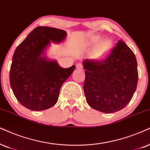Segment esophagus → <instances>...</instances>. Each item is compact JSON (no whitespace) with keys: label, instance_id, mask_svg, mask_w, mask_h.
Segmentation results:
<instances>
[{"label":"esophagus","instance_id":"obj_1","mask_svg":"<svg viewBox=\"0 0 150 150\" xmlns=\"http://www.w3.org/2000/svg\"><path fill=\"white\" fill-rule=\"evenodd\" d=\"M76 68H77V69H78V70H81V69H83V66L81 65V64H77Z\"/></svg>","mask_w":150,"mask_h":150}]
</instances>
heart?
<instances>
[{"label":"heart","instance_id":"b5f03b06","mask_svg":"<svg viewBox=\"0 0 150 150\" xmlns=\"http://www.w3.org/2000/svg\"><path fill=\"white\" fill-rule=\"evenodd\" d=\"M100 42V39H96V41H95V43H98ZM111 48V43L109 41H104L101 43V45H100L99 48L98 50V57H102L104 55H105L108 52V51L110 50Z\"/></svg>","mask_w":150,"mask_h":150}]
</instances>
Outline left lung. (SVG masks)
Instances as JSON below:
<instances>
[{
    "mask_svg": "<svg viewBox=\"0 0 150 150\" xmlns=\"http://www.w3.org/2000/svg\"><path fill=\"white\" fill-rule=\"evenodd\" d=\"M84 94L88 105L103 113L120 111L131 101L137 87L138 73L135 54L119 41L102 60L86 59Z\"/></svg>",
    "mask_w": 150,
    "mask_h": 150,
    "instance_id": "left-lung-1",
    "label": "left lung"
}]
</instances>
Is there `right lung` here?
<instances>
[{"label": "right lung", "instance_id": "obj_1", "mask_svg": "<svg viewBox=\"0 0 150 150\" xmlns=\"http://www.w3.org/2000/svg\"><path fill=\"white\" fill-rule=\"evenodd\" d=\"M66 36L63 30L39 26L15 50L9 82L17 100L27 109L42 111L53 107L62 84L75 70V65L63 69L42 57L50 41L59 43Z\"/></svg>", "mask_w": 150, "mask_h": 150}]
</instances>
